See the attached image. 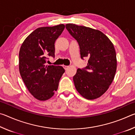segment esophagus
<instances>
[{"label":"esophagus","mask_w":135,"mask_h":135,"mask_svg":"<svg viewBox=\"0 0 135 135\" xmlns=\"http://www.w3.org/2000/svg\"><path fill=\"white\" fill-rule=\"evenodd\" d=\"M68 67H69V66H68V65H64V68L65 70H67Z\"/></svg>","instance_id":"1"}]
</instances>
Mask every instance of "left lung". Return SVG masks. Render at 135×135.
Returning <instances> with one entry per match:
<instances>
[{
	"instance_id": "8db88e82",
	"label": "left lung",
	"mask_w": 135,
	"mask_h": 135,
	"mask_svg": "<svg viewBox=\"0 0 135 135\" xmlns=\"http://www.w3.org/2000/svg\"><path fill=\"white\" fill-rule=\"evenodd\" d=\"M65 27L78 42L81 58H89L88 65L78 68L73 77L75 87L86 99H97L108 90L115 76L117 59L114 45L98 30L74 24Z\"/></svg>"
}]
</instances>
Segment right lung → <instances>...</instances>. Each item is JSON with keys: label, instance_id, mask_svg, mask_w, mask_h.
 <instances>
[{"label": "right lung", "instance_id": "right-lung-1", "mask_svg": "<svg viewBox=\"0 0 135 135\" xmlns=\"http://www.w3.org/2000/svg\"><path fill=\"white\" fill-rule=\"evenodd\" d=\"M65 28L64 24L36 29L27 37L19 52V70L29 92L38 100L51 98L57 90L65 70L46 65L48 56L55 57V42Z\"/></svg>", "mask_w": 135, "mask_h": 135}]
</instances>
